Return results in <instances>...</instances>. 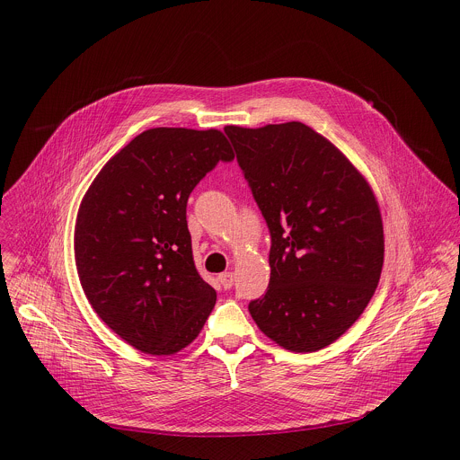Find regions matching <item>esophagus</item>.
Returning a JSON list of instances; mask_svg holds the SVG:
<instances>
[{"instance_id": "34e87169", "label": "esophagus", "mask_w": 460, "mask_h": 460, "mask_svg": "<svg viewBox=\"0 0 460 460\" xmlns=\"http://www.w3.org/2000/svg\"><path fill=\"white\" fill-rule=\"evenodd\" d=\"M218 280H220V284H222V288L224 289H231L233 288V284H234V273H222L220 277H218Z\"/></svg>"}]
</instances>
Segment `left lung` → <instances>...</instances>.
<instances>
[{
  "label": "left lung",
  "instance_id": "left-lung-1",
  "mask_svg": "<svg viewBox=\"0 0 460 460\" xmlns=\"http://www.w3.org/2000/svg\"><path fill=\"white\" fill-rule=\"evenodd\" d=\"M224 130L271 233L270 289L249 313L284 349L318 351L349 330L378 286V202L357 167L300 121Z\"/></svg>",
  "mask_w": 460,
  "mask_h": 460
}]
</instances>
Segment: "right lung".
Here are the masks:
<instances>
[{
    "mask_svg": "<svg viewBox=\"0 0 460 460\" xmlns=\"http://www.w3.org/2000/svg\"><path fill=\"white\" fill-rule=\"evenodd\" d=\"M233 158L217 128H149L103 165L84 196L75 227L84 293L142 353H178L215 307L217 291L194 268L185 209L196 183Z\"/></svg>",
    "mask_w": 460,
    "mask_h": 460,
    "instance_id": "right-lung-1",
    "label": "right lung"
}]
</instances>
